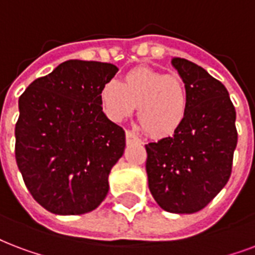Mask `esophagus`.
Instances as JSON below:
<instances>
[{"mask_svg":"<svg viewBox=\"0 0 255 255\" xmlns=\"http://www.w3.org/2000/svg\"><path fill=\"white\" fill-rule=\"evenodd\" d=\"M126 141H127L128 144H129V143H141L140 139L131 131L126 132Z\"/></svg>","mask_w":255,"mask_h":255,"instance_id":"1","label":"esophagus"}]
</instances>
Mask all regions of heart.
I'll list each match as a JSON object with an SVG mask.
<instances>
[{
	"label": "heart",
	"mask_w": 255,
	"mask_h": 255,
	"mask_svg": "<svg viewBox=\"0 0 255 255\" xmlns=\"http://www.w3.org/2000/svg\"><path fill=\"white\" fill-rule=\"evenodd\" d=\"M104 114L112 122L131 116L137 106V120L148 135H174L186 122L188 91L183 80L147 67L127 72L123 83L108 80L99 93Z\"/></svg>",
	"instance_id": "1"
}]
</instances>
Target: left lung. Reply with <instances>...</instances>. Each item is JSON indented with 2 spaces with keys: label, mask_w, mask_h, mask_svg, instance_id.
<instances>
[{
  "label": "left lung",
  "mask_w": 255,
  "mask_h": 255,
  "mask_svg": "<svg viewBox=\"0 0 255 255\" xmlns=\"http://www.w3.org/2000/svg\"><path fill=\"white\" fill-rule=\"evenodd\" d=\"M171 64L187 87L188 114L172 136L145 144L148 187L163 210L192 214L218 195L231 175L238 133L226 87L186 58Z\"/></svg>",
  "instance_id": "1"
}]
</instances>
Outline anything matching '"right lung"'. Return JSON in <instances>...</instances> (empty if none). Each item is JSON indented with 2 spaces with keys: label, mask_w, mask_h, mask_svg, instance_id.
I'll return each mask as SVG.
<instances>
[{
  "label": "right lung",
  "mask_w": 255,
  "mask_h": 255,
  "mask_svg": "<svg viewBox=\"0 0 255 255\" xmlns=\"http://www.w3.org/2000/svg\"><path fill=\"white\" fill-rule=\"evenodd\" d=\"M116 65L68 60L18 99L15 162L34 201L58 215L92 211L108 194L126 133L103 112L99 93Z\"/></svg>",
  "instance_id": "obj_1"
}]
</instances>
